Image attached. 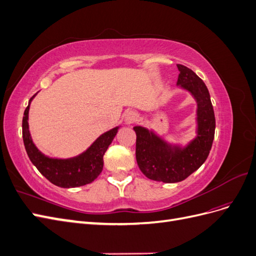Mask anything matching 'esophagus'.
Wrapping results in <instances>:
<instances>
[{
	"mask_svg": "<svg viewBox=\"0 0 256 256\" xmlns=\"http://www.w3.org/2000/svg\"><path fill=\"white\" fill-rule=\"evenodd\" d=\"M138 118V114L134 111H128L125 115V122L126 125H131V124H134Z\"/></svg>",
	"mask_w": 256,
	"mask_h": 256,
	"instance_id": "esophagus-1",
	"label": "esophagus"
}]
</instances>
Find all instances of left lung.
<instances>
[{
	"label": "left lung",
	"mask_w": 256,
	"mask_h": 256,
	"mask_svg": "<svg viewBox=\"0 0 256 256\" xmlns=\"http://www.w3.org/2000/svg\"><path fill=\"white\" fill-rule=\"evenodd\" d=\"M177 68V85L189 90L198 102V136L182 148L166 143L144 127L134 128L138 166L147 178L156 182H178L196 172L207 159L214 138L216 118L207 86L190 68L180 64Z\"/></svg>",
	"instance_id": "8db88e82"
}]
</instances>
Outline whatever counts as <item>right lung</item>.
Instances as JSON below:
<instances>
[{"label": "right lung", "mask_w": 256, "mask_h": 256, "mask_svg": "<svg viewBox=\"0 0 256 256\" xmlns=\"http://www.w3.org/2000/svg\"><path fill=\"white\" fill-rule=\"evenodd\" d=\"M24 111L22 118V136L28 156L47 180L62 188H74L90 184L102 173L104 168V154L118 134L115 127L100 136L88 148L81 154L69 159H54L44 156L33 143L28 130V110L32 99Z\"/></svg>", "instance_id": "add662e5"}]
</instances>
